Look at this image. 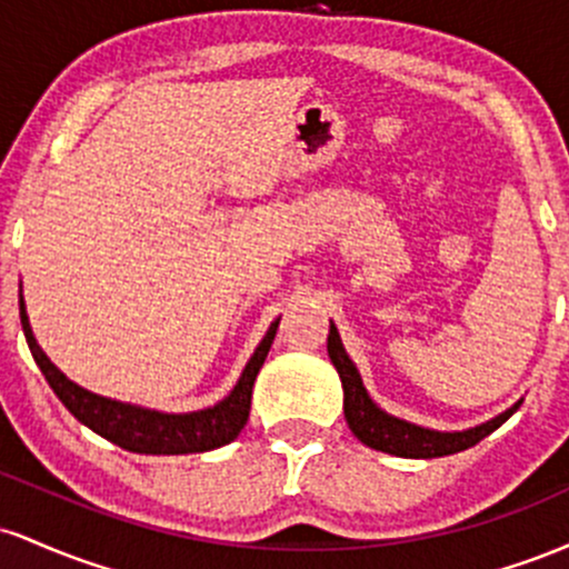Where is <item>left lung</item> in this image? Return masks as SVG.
<instances>
[{
    "instance_id": "1",
    "label": "left lung",
    "mask_w": 569,
    "mask_h": 569,
    "mask_svg": "<svg viewBox=\"0 0 569 569\" xmlns=\"http://www.w3.org/2000/svg\"><path fill=\"white\" fill-rule=\"evenodd\" d=\"M326 348H329L331 363H335L339 380H342L345 420H348L352 436L361 443H367V447L377 449V452L409 457V460H430V457L462 452V449L479 443L492 430H498L521 407V401H516L511 409L500 411L492 420L466 430H433L415 426V422L401 420V417L388 415L382 407H377L375 398L363 388L356 363L350 361L348 350H345L335 321L329 326V342H326Z\"/></svg>"
}]
</instances>
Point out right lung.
<instances>
[{
    "label": "right lung",
    "instance_id": "obj_1",
    "mask_svg": "<svg viewBox=\"0 0 569 569\" xmlns=\"http://www.w3.org/2000/svg\"><path fill=\"white\" fill-rule=\"evenodd\" d=\"M280 321V318H278ZM278 321L270 323L262 342L257 345L253 356L248 358L243 375L234 382L230 396L221 398L219 403L208 409L184 411V415H171V411H158L139 407V403L117 401L84 390L82 385L71 382L61 369L44 356V350L37 345L34 331H31L29 316H26L23 289H21V323L26 342H29L31 356H34L37 367L42 369L44 380H48L53 393L61 398L82 426H88L93 433L103 436L107 441L117 447L128 449L136 455H192L208 452V449H219L224 443L238 439L248 420V409H251V390L257 380L259 369H262L267 352L276 339Z\"/></svg>",
    "mask_w": 569,
    "mask_h": 569
}]
</instances>
